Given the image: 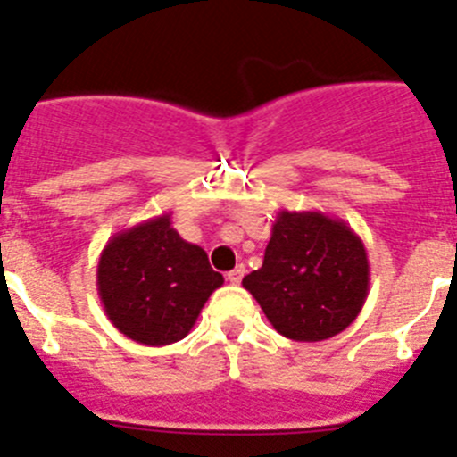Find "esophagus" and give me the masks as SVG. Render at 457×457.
I'll use <instances>...</instances> for the list:
<instances>
[{
    "label": "esophagus",
    "mask_w": 457,
    "mask_h": 457,
    "mask_svg": "<svg viewBox=\"0 0 457 457\" xmlns=\"http://www.w3.org/2000/svg\"><path fill=\"white\" fill-rule=\"evenodd\" d=\"M245 272H247V270H245V265H237V268H233L231 272L226 274V278H228L233 286H237L242 281V277H245Z\"/></svg>",
    "instance_id": "1"
}]
</instances>
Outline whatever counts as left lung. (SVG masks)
Masks as SVG:
<instances>
[{"instance_id": "8db88e82", "label": "left lung", "mask_w": 457, "mask_h": 457, "mask_svg": "<svg viewBox=\"0 0 457 457\" xmlns=\"http://www.w3.org/2000/svg\"><path fill=\"white\" fill-rule=\"evenodd\" d=\"M369 284L361 237L320 210H278L263 265L242 278L278 334L309 343L353 325Z\"/></svg>"}]
</instances>
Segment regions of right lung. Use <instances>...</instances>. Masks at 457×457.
<instances>
[{
    "mask_svg": "<svg viewBox=\"0 0 457 457\" xmlns=\"http://www.w3.org/2000/svg\"><path fill=\"white\" fill-rule=\"evenodd\" d=\"M224 284L208 253L183 240L171 212L109 237L98 258V295L112 325L144 345L189 334L208 297Z\"/></svg>",
    "mask_w": 457,
    "mask_h": 457,
    "instance_id": "right-lung-1",
    "label": "right lung"
}]
</instances>
